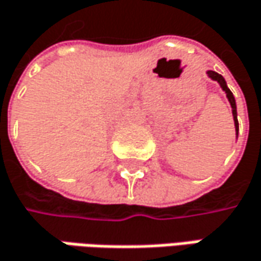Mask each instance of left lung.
<instances>
[{
  "label": "left lung",
  "instance_id": "obj_1",
  "mask_svg": "<svg viewBox=\"0 0 261 261\" xmlns=\"http://www.w3.org/2000/svg\"><path fill=\"white\" fill-rule=\"evenodd\" d=\"M208 76L211 78V80H214V81H217L220 87H222L223 90H224V93H226V96H227V99L230 101V106H232V114H233V121H235V127H237L238 131V118H237V103H235V97H233V94H232V91L227 88V85H226V81H224V78H223L220 73H217V72H214V70H208Z\"/></svg>",
  "mask_w": 261,
  "mask_h": 261
}]
</instances>
